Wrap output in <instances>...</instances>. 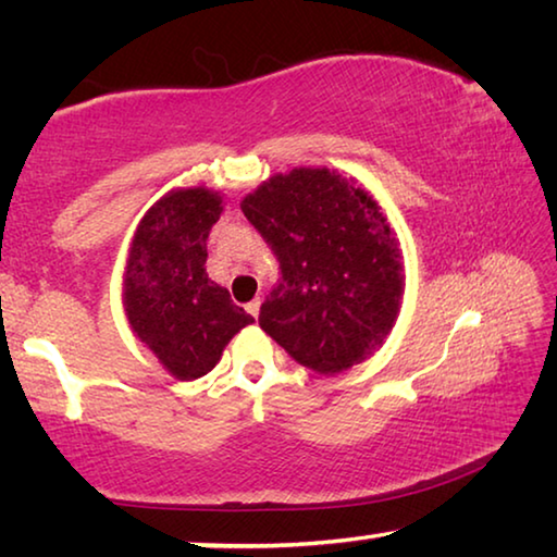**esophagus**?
Wrapping results in <instances>:
<instances>
[{
  "label": "esophagus",
  "mask_w": 557,
  "mask_h": 557,
  "mask_svg": "<svg viewBox=\"0 0 557 557\" xmlns=\"http://www.w3.org/2000/svg\"><path fill=\"white\" fill-rule=\"evenodd\" d=\"M245 309H248V314H250L252 319H258V314H260V299H252L250 305L245 307Z\"/></svg>",
  "instance_id": "1"
}]
</instances>
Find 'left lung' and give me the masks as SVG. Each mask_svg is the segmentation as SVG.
Wrapping results in <instances>:
<instances>
[{"label": "left lung", "mask_w": 557, "mask_h": 557, "mask_svg": "<svg viewBox=\"0 0 557 557\" xmlns=\"http://www.w3.org/2000/svg\"><path fill=\"white\" fill-rule=\"evenodd\" d=\"M280 262L260 326L299 366L332 375L383 344L403 297L400 252L363 188L329 169H292L240 203Z\"/></svg>", "instance_id": "left-lung-1"}]
</instances>
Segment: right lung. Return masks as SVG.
<instances>
[{
	"instance_id": "add662e5",
	"label": "right lung",
	"mask_w": 557,
	"mask_h": 557,
	"mask_svg": "<svg viewBox=\"0 0 557 557\" xmlns=\"http://www.w3.org/2000/svg\"><path fill=\"white\" fill-rule=\"evenodd\" d=\"M223 211L209 188H178L139 221L125 272V312L164 369L194 381L221 361L225 344L252 322L206 272V240Z\"/></svg>"
}]
</instances>
